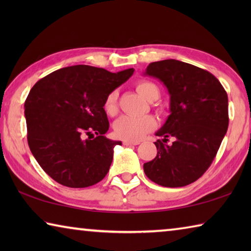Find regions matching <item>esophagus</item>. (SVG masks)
<instances>
[{
  "label": "esophagus",
  "mask_w": 251,
  "mask_h": 251,
  "mask_svg": "<svg viewBox=\"0 0 251 251\" xmlns=\"http://www.w3.org/2000/svg\"><path fill=\"white\" fill-rule=\"evenodd\" d=\"M125 146H131V145H138L139 142H131V141H124L123 142Z\"/></svg>",
  "instance_id": "1"
}]
</instances>
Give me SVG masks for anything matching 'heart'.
<instances>
[{"instance_id": "b5f03b06", "label": "heart", "mask_w": 251, "mask_h": 251, "mask_svg": "<svg viewBox=\"0 0 251 251\" xmlns=\"http://www.w3.org/2000/svg\"><path fill=\"white\" fill-rule=\"evenodd\" d=\"M136 91L148 101H155L159 99V87L151 80H139L136 84ZM104 109L107 115L115 116L118 112V93L112 91L104 100ZM156 120L151 115L128 116L124 115L114 123V133L118 138L125 141L136 142L142 139L147 133L156 128Z\"/></svg>"}]
</instances>
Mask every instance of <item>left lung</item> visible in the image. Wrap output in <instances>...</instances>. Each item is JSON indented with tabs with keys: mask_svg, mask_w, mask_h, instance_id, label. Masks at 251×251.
I'll return each instance as SVG.
<instances>
[{
	"mask_svg": "<svg viewBox=\"0 0 251 251\" xmlns=\"http://www.w3.org/2000/svg\"><path fill=\"white\" fill-rule=\"evenodd\" d=\"M146 75L158 78L171 95V115L156 136L157 156L144 164L151 181L182 187L201 178L212 163L228 129V96L214 75L177 61L151 63ZM168 137L174 142L164 144Z\"/></svg>",
	"mask_w": 251,
	"mask_h": 251,
	"instance_id": "1",
	"label": "left lung"
}]
</instances>
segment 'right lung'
Listing matches in <instances>:
<instances>
[{
    "label": "right lung",
    "instance_id": "obj_1",
    "mask_svg": "<svg viewBox=\"0 0 251 251\" xmlns=\"http://www.w3.org/2000/svg\"><path fill=\"white\" fill-rule=\"evenodd\" d=\"M134 73L74 65L41 78L25 100L27 143L55 181L71 188L97 184L107 175L114 147L104 100Z\"/></svg>",
    "mask_w": 251,
    "mask_h": 251
}]
</instances>
